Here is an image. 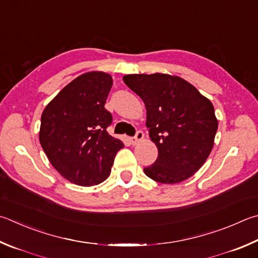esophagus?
Masks as SVG:
<instances>
[{"mask_svg": "<svg viewBox=\"0 0 258 258\" xmlns=\"http://www.w3.org/2000/svg\"><path fill=\"white\" fill-rule=\"evenodd\" d=\"M143 139H144V134H143L142 131H138L137 134H135V137L131 138V143L135 145V144H138L139 142H141Z\"/></svg>", "mask_w": 258, "mask_h": 258, "instance_id": "1", "label": "esophagus"}]
</instances>
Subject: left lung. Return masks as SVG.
I'll return each instance as SVG.
<instances>
[{"mask_svg":"<svg viewBox=\"0 0 258 258\" xmlns=\"http://www.w3.org/2000/svg\"><path fill=\"white\" fill-rule=\"evenodd\" d=\"M123 80L143 100L147 127L158 148L144 174L162 184L193 176L212 151L218 119L212 102L184 79L169 74H128Z\"/></svg>","mask_w":258,"mask_h":258,"instance_id":"obj_1","label":"left lung"}]
</instances>
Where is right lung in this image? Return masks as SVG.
<instances>
[{
    "label": "right lung",
    "instance_id": "right-lung-1",
    "mask_svg": "<svg viewBox=\"0 0 258 258\" xmlns=\"http://www.w3.org/2000/svg\"><path fill=\"white\" fill-rule=\"evenodd\" d=\"M111 86L108 73H84L64 87L41 114L39 141L46 156L65 179L79 186L106 180L124 147L107 132L113 121L105 108Z\"/></svg>",
    "mask_w": 258,
    "mask_h": 258
}]
</instances>
